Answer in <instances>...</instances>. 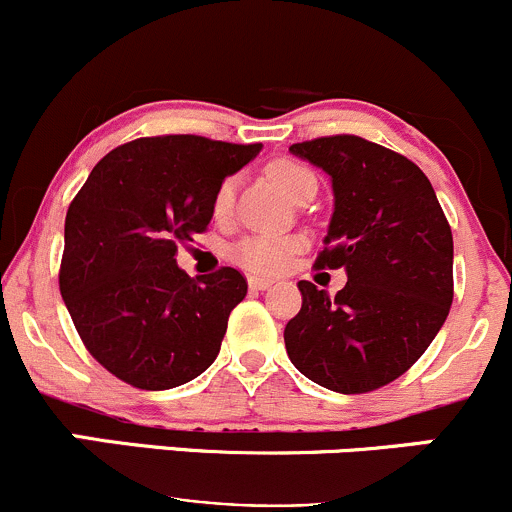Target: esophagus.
Returning a JSON list of instances; mask_svg holds the SVG:
<instances>
[{"label": "esophagus", "mask_w": 512, "mask_h": 512, "mask_svg": "<svg viewBox=\"0 0 512 512\" xmlns=\"http://www.w3.org/2000/svg\"><path fill=\"white\" fill-rule=\"evenodd\" d=\"M271 286H273L271 278H261V276H251L249 278L251 291H266V288H271Z\"/></svg>", "instance_id": "34e87169"}]
</instances>
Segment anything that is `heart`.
Listing matches in <instances>:
<instances>
[{"label": "heart", "mask_w": 512, "mask_h": 512, "mask_svg": "<svg viewBox=\"0 0 512 512\" xmlns=\"http://www.w3.org/2000/svg\"><path fill=\"white\" fill-rule=\"evenodd\" d=\"M266 177L271 179L283 194H288L293 202H300L305 194H315V189H318V179H315L313 170H308V167L300 165V162L288 160V157H278V160L268 162ZM234 197H236V179L234 177L221 179L212 197V217L217 224L229 221L231 212H234ZM303 246H305L303 236H295V234H288V236L254 234L236 241V244L229 249V258L251 273H278L291 263V258L298 254Z\"/></svg>", "instance_id": "1"}]
</instances>
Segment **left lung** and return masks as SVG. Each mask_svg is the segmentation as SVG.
Masks as SVG:
<instances>
[{
    "label": "left lung",
    "instance_id": "1",
    "mask_svg": "<svg viewBox=\"0 0 512 512\" xmlns=\"http://www.w3.org/2000/svg\"><path fill=\"white\" fill-rule=\"evenodd\" d=\"M333 177L335 212L315 268H345L337 295L300 281L288 320L295 370L325 389L365 394L402 377L431 345L453 300V236L434 187L399 152L360 135L291 145Z\"/></svg>",
    "mask_w": 512,
    "mask_h": 512
}]
</instances>
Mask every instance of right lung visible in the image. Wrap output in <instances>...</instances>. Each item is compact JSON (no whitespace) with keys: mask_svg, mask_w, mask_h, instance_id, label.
Segmentation results:
<instances>
[{"mask_svg":"<svg viewBox=\"0 0 512 512\" xmlns=\"http://www.w3.org/2000/svg\"><path fill=\"white\" fill-rule=\"evenodd\" d=\"M258 150L202 135L138 138L110 150L73 197L63 303L86 350L125 384L172 389L217 360L246 278L231 266L189 278L175 254L207 231L221 179Z\"/></svg>","mask_w":512,"mask_h":512,"instance_id":"obj_1","label":"right lung"}]
</instances>
